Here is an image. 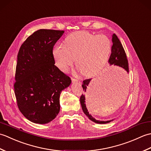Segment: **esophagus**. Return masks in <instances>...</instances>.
<instances>
[{
    "mask_svg": "<svg viewBox=\"0 0 151 151\" xmlns=\"http://www.w3.org/2000/svg\"><path fill=\"white\" fill-rule=\"evenodd\" d=\"M72 82L73 83H77V84H81V81H79V80L75 79V78H72Z\"/></svg>",
    "mask_w": 151,
    "mask_h": 151,
    "instance_id": "1",
    "label": "esophagus"
}]
</instances>
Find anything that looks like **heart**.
Segmentation results:
<instances>
[{
    "mask_svg": "<svg viewBox=\"0 0 151 151\" xmlns=\"http://www.w3.org/2000/svg\"><path fill=\"white\" fill-rule=\"evenodd\" d=\"M110 39L104 35H95L86 31L72 33L66 37L65 45L53 50L57 66L67 71L75 61L79 70L86 76H93L107 63L111 53Z\"/></svg>",
    "mask_w": 151,
    "mask_h": 151,
    "instance_id": "obj_1",
    "label": "heart"
}]
</instances>
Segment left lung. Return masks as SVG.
I'll return each mask as SVG.
<instances>
[{
    "mask_svg": "<svg viewBox=\"0 0 151 151\" xmlns=\"http://www.w3.org/2000/svg\"><path fill=\"white\" fill-rule=\"evenodd\" d=\"M112 43H113V45L111 46V55L108 60V63L110 64V65H116L121 67V68L123 69L127 73H129V64H128V60L127 58L126 53L124 52L123 47L121 43L120 42L119 40L118 39L117 36L115 34L112 35ZM91 79H87L83 81L82 88L83 90L85 92H86L87 87L89 84V82H91ZM80 101H81V106L84 113L86 114V116H88L89 119L92 121L93 122H94V123L97 124H106L114 121V119H111L110 121H100L95 119L91 114H89V111L86 104L85 95L82 94L81 97V99H80Z\"/></svg>",
    "mask_w": 151,
    "mask_h": 151,
    "instance_id": "left-lung-1",
    "label": "left lung"
}]
</instances>
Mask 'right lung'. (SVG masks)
Returning a JSON list of instances; mask_svg holds the SVG:
<instances>
[{
  "mask_svg": "<svg viewBox=\"0 0 151 151\" xmlns=\"http://www.w3.org/2000/svg\"><path fill=\"white\" fill-rule=\"evenodd\" d=\"M63 30H38L22 44L17 55L14 84L19 110L27 119L46 124L60 110V96L71 83L54 65L52 50Z\"/></svg>",
  "mask_w": 151,
  "mask_h": 151,
  "instance_id": "obj_1",
  "label": "right lung"
}]
</instances>
